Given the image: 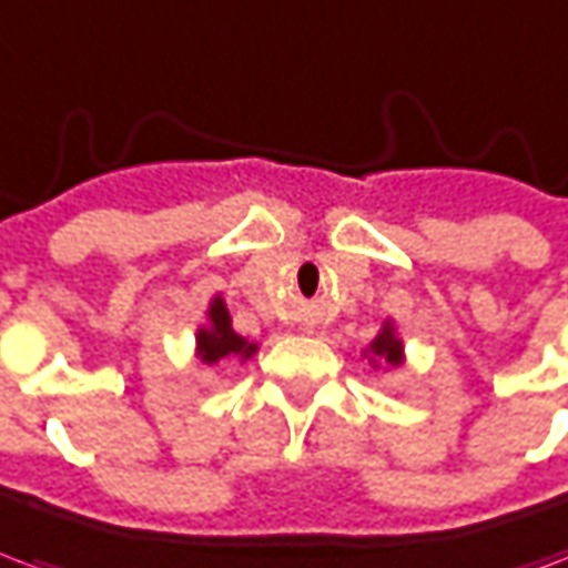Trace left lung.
<instances>
[{
    "label": "left lung",
    "mask_w": 568,
    "mask_h": 568,
    "mask_svg": "<svg viewBox=\"0 0 568 568\" xmlns=\"http://www.w3.org/2000/svg\"><path fill=\"white\" fill-rule=\"evenodd\" d=\"M371 349H374V356L386 358L389 365H398V362H402V341L395 337L393 328H383V334L371 344Z\"/></svg>",
    "instance_id": "obj_1"
}]
</instances>
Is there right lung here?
I'll list each match as a JSON object with an SVG mask.
<instances>
[{"label":"right lung","mask_w":568,"mask_h":568,"mask_svg":"<svg viewBox=\"0 0 568 568\" xmlns=\"http://www.w3.org/2000/svg\"><path fill=\"white\" fill-rule=\"evenodd\" d=\"M197 353L200 362L215 365L222 358H248L255 353V344L243 341L231 328V313L224 307L222 297H215L210 307V328H200L197 334Z\"/></svg>","instance_id":"1"}]
</instances>
